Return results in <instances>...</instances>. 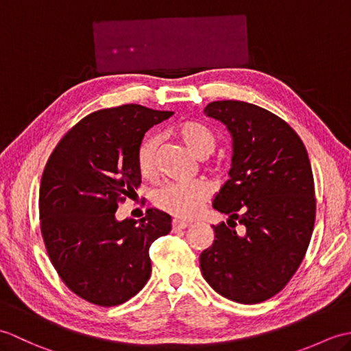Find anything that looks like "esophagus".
<instances>
[{"mask_svg": "<svg viewBox=\"0 0 351 351\" xmlns=\"http://www.w3.org/2000/svg\"><path fill=\"white\" fill-rule=\"evenodd\" d=\"M189 225H190L189 221H182V220H173V221H171V228H173V230L185 229Z\"/></svg>", "mask_w": 351, "mask_h": 351, "instance_id": "obj_1", "label": "esophagus"}]
</instances>
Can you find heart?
<instances>
[{
  "label": "heart",
  "mask_w": 351,
  "mask_h": 351,
  "mask_svg": "<svg viewBox=\"0 0 351 351\" xmlns=\"http://www.w3.org/2000/svg\"><path fill=\"white\" fill-rule=\"evenodd\" d=\"M176 132L199 158H205L213 154L217 146V136L200 122H182L176 128ZM156 147H158V137L155 134H149L140 141L137 149V166L143 176H151L154 173ZM210 196L211 187L202 180L169 182L154 193V202L160 210L176 219H191L199 213Z\"/></svg>",
  "instance_id": "heart-1"
}]
</instances>
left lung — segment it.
<instances>
[{"mask_svg":"<svg viewBox=\"0 0 351 351\" xmlns=\"http://www.w3.org/2000/svg\"><path fill=\"white\" fill-rule=\"evenodd\" d=\"M204 113L226 125L234 154L230 178L213 202L229 215L228 225L213 226L200 270L226 299L261 303L287 285L308 250L315 221L309 156L297 132L265 108L214 101Z\"/></svg>","mask_w":351,"mask_h":351,"instance_id":"obj_1","label":"left lung"}]
</instances>
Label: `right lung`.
Masks as SVG:
<instances>
[{
  "mask_svg": "<svg viewBox=\"0 0 351 351\" xmlns=\"http://www.w3.org/2000/svg\"><path fill=\"white\" fill-rule=\"evenodd\" d=\"M171 114L137 104L95 111L66 132L45 166V247L66 287L98 306L122 304L146 285L149 247L171 229L170 215L158 210H147L138 223L116 220L119 202L141 182L140 141Z\"/></svg>",
  "mask_w": 351,
  "mask_h": 351,
  "instance_id": "1",
  "label": "right lung"
}]
</instances>
